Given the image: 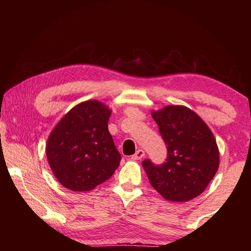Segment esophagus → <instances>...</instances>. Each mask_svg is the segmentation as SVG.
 Returning <instances> with one entry per match:
<instances>
[{
  "label": "esophagus",
  "instance_id": "esophagus-1",
  "mask_svg": "<svg viewBox=\"0 0 251 251\" xmlns=\"http://www.w3.org/2000/svg\"><path fill=\"white\" fill-rule=\"evenodd\" d=\"M144 156H145V151H144L143 150H138L133 156H131V159L138 160V159H142Z\"/></svg>",
  "mask_w": 251,
  "mask_h": 251
}]
</instances>
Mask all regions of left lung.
<instances>
[{"label":"left lung","instance_id":"1","mask_svg":"<svg viewBox=\"0 0 251 251\" xmlns=\"http://www.w3.org/2000/svg\"><path fill=\"white\" fill-rule=\"evenodd\" d=\"M167 145V159L156 166L150 159L142 165L148 180L166 201L184 202L201 195L219 167L215 136L198 114L182 105L151 110Z\"/></svg>","mask_w":251,"mask_h":251}]
</instances>
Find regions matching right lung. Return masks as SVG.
Returning a JSON list of instances; mask_svg holds the SVG:
<instances>
[{
    "label": "right lung",
    "mask_w": 251,
    "mask_h": 251,
    "mask_svg": "<svg viewBox=\"0 0 251 251\" xmlns=\"http://www.w3.org/2000/svg\"><path fill=\"white\" fill-rule=\"evenodd\" d=\"M112 109L90 100L74 106L48 138L46 157L56 179L73 192H90L112 177L121 155L108 131Z\"/></svg>",
    "instance_id": "right-lung-1"
}]
</instances>
